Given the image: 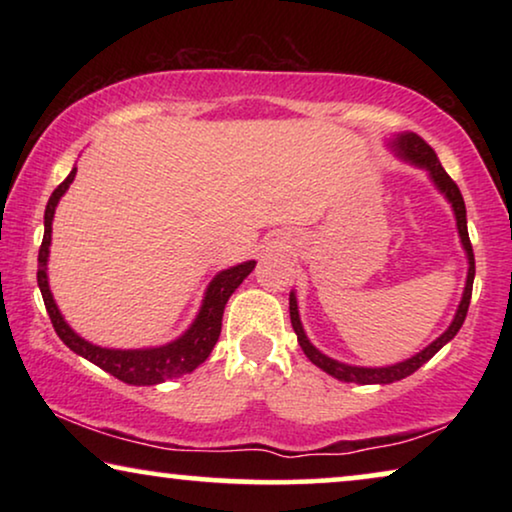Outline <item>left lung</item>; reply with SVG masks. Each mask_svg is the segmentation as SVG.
Masks as SVG:
<instances>
[{
    "mask_svg": "<svg viewBox=\"0 0 512 512\" xmlns=\"http://www.w3.org/2000/svg\"><path fill=\"white\" fill-rule=\"evenodd\" d=\"M396 151L401 153L405 160H410V163H415L419 167H424V170H429L431 179L436 181V186L440 191L445 193V198L452 202V209H454V216H457V228H459V237H461V244H464L466 249V256H468V277H466V289H464V298H461L459 303V310L454 314V321L450 324V328L440 335L436 342H431L429 347L422 349L417 356H412V359L403 361V363H396V366H387V368H356V366H347V363H340V361H333L328 359L326 354H321L317 347H312V342L307 340V335L303 331V324H300V317H298V303H296V296L291 293L289 298V310H291V326L293 331L298 335V345L303 347V352L307 359H310L314 366H319L321 370H326L328 375L338 377V380H345V382H354V384H389V382H396V380H403V377H408L415 373L417 368H422L426 361L431 359L433 354L438 352L440 347L447 345L454 335L459 333L461 324H464L466 319V312H468V305H471V293H473V277H475V258H473V247H471V240H468V228H466V205H464V198H461V191L459 186L454 184L450 174L445 172V167L440 165V160L436 156V151L431 149L429 144L424 142L422 137L415 135V132H410V135H401L396 137Z\"/></svg>",
    "mask_w": 512,
    "mask_h": 512,
    "instance_id": "left-lung-1",
    "label": "left lung"
}]
</instances>
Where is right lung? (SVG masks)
<instances>
[{
	"label": "right lung",
	"instance_id": "right-lung-1",
	"mask_svg": "<svg viewBox=\"0 0 512 512\" xmlns=\"http://www.w3.org/2000/svg\"><path fill=\"white\" fill-rule=\"evenodd\" d=\"M76 167L69 172V177L62 181V184L55 188L51 200L46 205L44 214V240H41L39 247V270H37V282L41 289V296H44V305L48 317H51V324L58 333V338L65 342V345L76 352L83 359H88L95 366L107 370L109 375L118 377V380L125 384H135V387H146V384H158L165 380H172V377H181L191 373L200 366L202 361L212 354L221 335V319H223V307H226L228 298L233 296V291L244 282V277L254 270L256 261H247L242 265H235V268L223 270L212 279L209 284L205 303L200 307L198 319L193 321V326L181 335L179 340L170 342V345L153 347V349H107L90 345L83 338H79L72 328L67 326V321L62 319V314L55 305L51 296V289H48V277H46V261H48V247H51V223L55 207H58V200L62 193L67 191L69 184L74 181Z\"/></svg>",
	"mask_w": 512,
	"mask_h": 512
}]
</instances>
